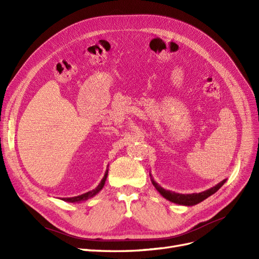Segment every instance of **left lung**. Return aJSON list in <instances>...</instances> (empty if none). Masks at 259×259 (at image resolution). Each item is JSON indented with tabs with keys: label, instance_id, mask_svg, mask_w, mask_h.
I'll list each match as a JSON object with an SVG mask.
<instances>
[{
	"label": "left lung",
	"instance_id": "obj_1",
	"mask_svg": "<svg viewBox=\"0 0 259 259\" xmlns=\"http://www.w3.org/2000/svg\"><path fill=\"white\" fill-rule=\"evenodd\" d=\"M150 176H151V174H150ZM226 180L227 179H224L223 182L217 184L214 187H211L210 189H207V190L200 192V193L183 194V193H176L174 191H169V190L164 189V188H162L160 185H158V183L154 182V179L151 176L152 185L154 186L156 191H158L163 198H165L169 202H173V203H176V204L185 205V206H192V205L198 204V203H200L202 201H204L205 199L210 197L211 194H214L215 192H217V190H219V188H221L226 183Z\"/></svg>",
	"mask_w": 259,
	"mask_h": 259
}]
</instances>
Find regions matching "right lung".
Wrapping results in <instances>:
<instances>
[{
  "mask_svg": "<svg viewBox=\"0 0 259 259\" xmlns=\"http://www.w3.org/2000/svg\"><path fill=\"white\" fill-rule=\"evenodd\" d=\"M107 176H108V168H107V170L105 171V175H104L103 179H101L100 184L95 188V189H93L92 191H89V192H86V193H83V194H81V195H77V197H73V198H64L62 200L66 201V202H70V203H80V202H83V201L89 200V199H91V198H93V197H95V195L104 188L105 183H106V180H107Z\"/></svg>",
  "mask_w": 259,
  "mask_h": 259,
  "instance_id": "1",
  "label": "right lung"
}]
</instances>
